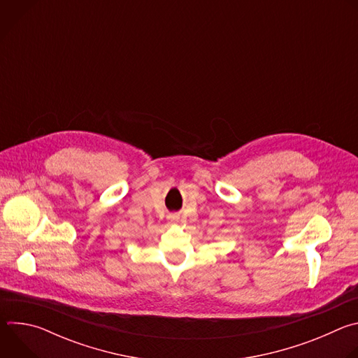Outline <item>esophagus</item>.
I'll list each match as a JSON object with an SVG mask.
<instances>
[{
  "mask_svg": "<svg viewBox=\"0 0 358 358\" xmlns=\"http://www.w3.org/2000/svg\"><path fill=\"white\" fill-rule=\"evenodd\" d=\"M169 220H170L171 222H177V221H180V214H178V213H174V214H171V215L169 217Z\"/></svg>",
  "mask_w": 358,
  "mask_h": 358,
  "instance_id": "1",
  "label": "esophagus"
}]
</instances>
